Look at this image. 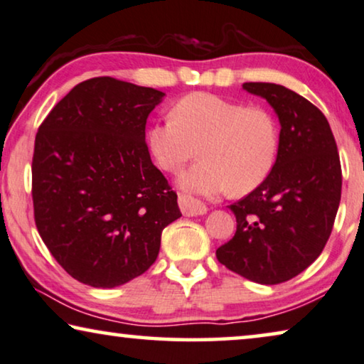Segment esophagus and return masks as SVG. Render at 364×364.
Instances as JSON below:
<instances>
[{
    "label": "esophagus",
    "instance_id": "esophagus-1",
    "mask_svg": "<svg viewBox=\"0 0 364 364\" xmlns=\"http://www.w3.org/2000/svg\"><path fill=\"white\" fill-rule=\"evenodd\" d=\"M178 203H180V209L184 216H203V214L208 213L206 204L198 201V199H193L189 196H183V194H180Z\"/></svg>",
    "mask_w": 364,
    "mask_h": 364
}]
</instances>
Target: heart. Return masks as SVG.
I'll use <instances>...</instances> for the list:
<instances>
[{
    "label": "heart",
    "mask_w": 364,
    "mask_h": 364,
    "mask_svg": "<svg viewBox=\"0 0 364 364\" xmlns=\"http://www.w3.org/2000/svg\"><path fill=\"white\" fill-rule=\"evenodd\" d=\"M146 150L165 173H178L198 146V165L178 178L196 196L247 194L267 180L279 153V127L262 107H247L208 92H194L173 105L171 119L148 127Z\"/></svg>",
    "instance_id": "heart-1"
}]
</instances>
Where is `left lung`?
<instances>
[{"instance_id": "left-lung-1", "label": "left lung", "mask_w": 364, "mask_h": 364, "mask_svg": "<svg viewBox=\"0 0 364 364\" xmlns=\"http://www.w3.org/2000/svg\"><path fill=\"white\" fill-rule=\"evenodd\" d=\"M242 89L274 109L279 153L267 180L229 206L237 229L216 257L244 279L275 285L314 264L330 237L341 198L340 155L328 120L311 102L269 82Z\"/></svg>"}]
</instances>
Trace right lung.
Segmentation results:
<instances>
[{
	"label": "right lung",
	"mask_w": 364,
	"mask_h": 364,
	"mask_svg": "<svg viewBox=\"0 0 364 364\" xmlns=\"http://www.w3.org/2000/svg\"><path fill=\"white\" fill-rule=\"evenodd\" d=\"M165 92L114 77L75 85L34 141L38 231L65 272L114 289L151 267L178 196L146 150L148 115Z\"/></svg>",
	"instance_id": "right-lung-1"
}]
</instances>
